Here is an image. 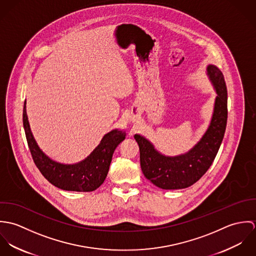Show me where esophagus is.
<instances>
[{
    "label": "esophagus",
    "mask_w": 256,
    "mask_h": 256,
    "mask_svg": "<svg viewBox=\"0 0 256 256\" xmlns=\"http://www.w3.org/2000/svg\"><path fill=\"white\" fill-rule=\"evenodd\" d=\"M138 118H139V114H138V113H136V114H132V115L130 116L129 120H130V122L134 123V122H136V121L138 120Z\"/></svg>",
    "instance_id": "obj_1"
}]
</instances>
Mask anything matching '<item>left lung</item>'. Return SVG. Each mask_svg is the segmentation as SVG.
I'll return each mask as SVG.
<instances>
[{
  "label": "left lung",
  "mask_w": 256,
  "mask_h": 256,
  "mask_svg": "<svg viewBox=\"0 0 256 256\" xmlns=\"http://www.w3.org/2000/svg\"><path fill=\"white\" fill-rule=\"evenodd\" d=\"M207 74L217 96L210 125L200 141L187 152L168 156L158 152L145 137L134 136L140 148L141 168L162 189H182L198 182L209 170L222 144L228 118V92L224 74L215 65L207 66Z\"/></svg>",
  "instance_id": "1"
}]
</instances>
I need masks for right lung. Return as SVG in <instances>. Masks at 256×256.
Instances as JSON below:
<instances>
[{"label": "right lung", "instance_id": "add662e5", "mask_svg": "<svg viewBox=\"0 0 256 256\" xmlns=\"http://www.w3.org/2000/svg\"><path fill=\"white\" fill-rule=\"evenodd\" d=\"M26 104V100L22 114L26 137L34 162L42 176L54 186L67 191L90 192L98 188L106 178L112 154L125 139L126 133L112 130L104 136L100 145L84 160L74 164H60L47 156L37 145L30 130Z\"/></svg>", "mask_w": 256, "mask_h": 256}]
</instances>
